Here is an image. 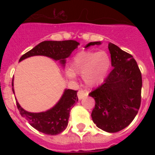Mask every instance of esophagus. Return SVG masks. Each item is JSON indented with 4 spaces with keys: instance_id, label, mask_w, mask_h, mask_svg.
Listing matches in <instances>:
<instances>
[{
    "instance_id": "34e87169",
    "label": "esophagus",
    "mask_w": 155,
    "mask_h": 155,
    "mask_svg": "<svg viewBox=\"0 0 155 155\" xmlns=\"http://www.w3.org/2000/svg\"><path fill=\"white\" fill-rule=\"evenodd\" d=\"M77 96H78V98H79V100H81L83 99L84 97H86V96H87V92H84L83 90H79L77 92Z\"/></svg>"
}]
</instances>
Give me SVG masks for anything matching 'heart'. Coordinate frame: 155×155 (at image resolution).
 I'll return each mask as SVG.
<instances>
[{"label":"heart","mask_w":155,"mask_h":155,"mask_svg":"<svg viewBox=\"0 0 155 155\" xmlns=\"http://www.w3.org/2000/svg\"><path fill=\"white\" fill-rule=\"evenodd\" d=\"M110 66V57L105 51H84L73 57L71 69H68L66 73L71 79L75 78V72L80 74L87 84L94 85L104 80Z\"/></svg>","instance_id":"obj_1"}]
</instances>
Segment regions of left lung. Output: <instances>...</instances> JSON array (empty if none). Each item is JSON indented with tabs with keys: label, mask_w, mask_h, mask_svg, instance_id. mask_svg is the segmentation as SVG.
<instances>
[{
	"label": "left lung",
	"mask_w": 155,
	"mask_h": 155,
	"mask_svg": "<svg viewBox=\"0 0 155 155\" xmlns=\"http://www.w3.org/2000/svg\"><path fill=\"white\" fill-rule=\"evenodd\" d=\"M101 44L90 42L86 46ZM113 70L104 84L89 93L94 98L92 118L97 126L108 133L119 132L127 127L141 105L142 73L130 54L109 42Z\"/></svg>",
	"instance_id": "left-lung-1"
}]
</instances>
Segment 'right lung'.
<instances>
[{
	"label": "right lung",
	"instance_id": "obj_1",
	"mask_svg": "<svg viewBox=\"0 0 155 155\" xmlns=\"http://www.w3.org/2000/svg\"><path fill=\"white\" fill-rule=\"evenodd\" d=\"M79 42L74 40L66 41H44L34 47L30 51L24 54L19 62L25 58L35 55H44L59 60L62 64L65 63L66 58L71 55V52L78 47ZM13 90V78L12 82ZM78 101L77 91L66 89L63 97L55 106L50 110L42 113H30L24 110L17 102V107L20 114L29 121L30 125L45 134L56 135L65 130L68 124L70 111Z\"/></svg>",
	"mask_w": 155,
	"mask_h": 155
}]
</instances>
